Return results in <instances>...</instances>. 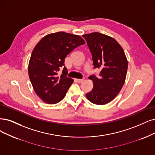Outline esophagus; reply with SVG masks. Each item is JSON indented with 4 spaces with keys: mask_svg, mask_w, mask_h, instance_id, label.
I'll use <instances>...</instances> for the list:
<instances>
[{
    "mask_svg": "<svg viewBox=\"0 0 155 155\" xmlns=\"http://www.w3.org/2000/svg\"><path fill=\"white\" fill-rule=\"evenodd\" d=\"M84 80H85V78H82L81 79H77V81L78 83H82L84 81Z\"/></svg>",
    "mask_w": 155,
    "mask_h": 155,
    "instance_id": "esophagus-1",
    "label": "esophagus"
}]
</instances>
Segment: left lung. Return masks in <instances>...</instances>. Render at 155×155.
Returning <instances> with one entry per match:
<instances>
[{"label":"left lung","mask_w":155,"mask_h":155,"mask_svg":"<svg viewBox=\"0 0 155 155\" xmlns=\"http://www.w3.org/2000/svg\"><path fill=\"white\" fill-rule=\"evenodd\" d=\"M92 55L94 68L101 70L99 77H90L93 89L86 94L94 104L105 105L116 98L125 82L128 61L124 50L114 38L99 32L83 35Z\"/></svg>","instance_id":"8db88e82"}]
</instances>
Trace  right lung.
<instances>
[{
	"mask_svg": "<svg viewBox=\"0 0 155 155\" xmlns=\"http://www.w3.org/2000/svg\"><path fill=\"white\" fill-rule=\"evenodd\" d=\"M84 44L81 36L59 32L45 36L34 48L28 63V76L34 91L44 102L55 104L64 98L73 82L67 77L65 58ZM62 67L60 75L58 71Z\"/></svg>",
	"mask_w": 155,
	"mask_h": 155,
	"instance_id": "1",
	"label": "right lung"
}]
</instances>
